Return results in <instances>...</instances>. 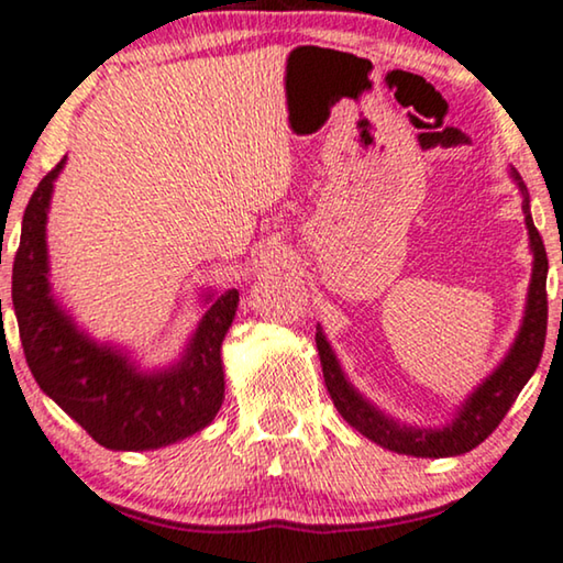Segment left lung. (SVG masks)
<instances>
[{"label": "left lung", "mask_w": 563, "mask_h": 563, "mask_svg": "<svg viewBox=\"0 0 563 563\" xmlns=\"http://www.w3.org/2000/svg\"><path fill=\"white\" fill-rule=\"evenodd\" d=\"M512 183L518 185L520 198H523V216L528 228V246L533 254L531 284H528L526 312L520 320L518 335L512 340L503 361L498 363L490 376L477 383V388L457 406L454 417L444 427H413V423L398 421L390 413L380 411L376 404L368 401L357 390L342 371L335 350L324 338L320 324H317V353H320L324 386H328L332 404L340 411L350 427L361 431L365 439L380 444L383 450L411 454V457H457L470 450H475L479 442H485L493 434L495 427L503 421L505 413L516 401L520 390L539 368L543 342H545V322H549V301H545V274H549V258L541 241V233L536 231L531 218V198L523 177L516 167H510ZM563 309V301H561Z\"/></svg>", "instance_id": "1"}]
</instances>
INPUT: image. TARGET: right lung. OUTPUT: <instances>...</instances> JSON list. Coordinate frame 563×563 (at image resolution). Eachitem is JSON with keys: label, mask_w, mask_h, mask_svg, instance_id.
Returning a JSON list of instances; mask_svg holds the SVG:
<instances>
[{"label": "right lung", "mask_w": 563, "mask_h": 563, "mask_svg": "<svg viewBox=\"0 0 563 563\" xmlns=\"http://www.w3.org/2000/svg\"><path fill=\"white\" fill-rule=\"evenodd\" d=\"M63 167L65 157L32 192L12 266V305L32 376L106 450L146 452L198 434L225 398L221 347L239 291H206L208 309L183 355L162 368H142L129 350L93 340L51 284L47 213Z\"/></svg>", "instance_id": "obj_1"}]
</instances>
